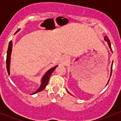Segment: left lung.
<instances>
[{
  "label": "left lung",
  "instance_id": "8db88e82",
  "mask_svg": "<svg viewBox=\"0 0 121 121\" xmlns=\"http://www.w3.org/2000/svg\"><path fill=\"white\" fill-rule=\"evenodd\" d=\"M104 39L106 41H107V43H108V45H109V48H110V49L112 50V48H111V43H110V40H109V39H108V37H107V36H105V37H104ZM112 65H113V63L112 64V66H111V74H112ZM68 92V91H67ZM69 93V92H68Z\"/></svg>",
  "mask_w": 121,
  "mask_h": 121
}]
</instances>
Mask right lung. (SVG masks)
<instances>
[{
	"mask_svg": "<svg viewBox=\"0 0 121 121\" xmlns=\"http://www.w3.org/2000/svg\"><path fill=\"white\" fill-rule=\"evenodd\" d=\"M19 30H20V29H19V30L16 32V33L17 31H19ZM12 41H10L9 42V44L8 52H7V57H6V68L8 73H9V69H10L9 65H10V55H11V53H12ZM57 67V66H56L54 67L51 68L50 70H48V71L46 73V74H45V75H44L43 77L42 84H41L40 87L39 88V90H37L36 92L31 94H35L37 93V92L43 90L44 89L46 88V86H47V84H48V81H49V79H50V77L51 74L53 73V72L55 70V69H56Z\"/></svg>",
	"mask_w": 121,
	"mask_h": 121,
	"instance_id": "1",
	"label": "right lung"
}]
</instances>
